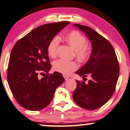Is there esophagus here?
Wrapping results in <instances>:
<instances>
[{"instance_id": "obj_1", "label": "esophagus", "mask_w": 130, "mask_h": 130, "mask_svg": "<svg viewBox=\"0 0 130 130\" xmlns=\"http://www.w3.org/2000/svg\"><path fill=\"white\" fill-rule=\"evenodd\" d=\"M63 78H65V80H67L69 79V77L66 75H63Z\"/></svg>"}]
</instances>
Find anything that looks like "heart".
<instances>
[{
	"label": "heart",
	"mask_w": 130,
	"mask_h": 130,
	"mask_svg": "<svg viewBox=\"0 0 130 130\" xmlns=\"http://www.w3.org/2000/svg\"><path fill=\"white\" fill-rule=\"evenodd\" d=\"M65 39L67 43L75 51V57L78 61L84 62L86 61L91 55V50L89 46L86 44V38L79 32L72 31L65 36ZM59 44L58 37H55L51 40L47 47V52L49 56L55 57L57 50ZM53 68L56 71L64 74H69L77 68V65L74 61H68L64 59L56 60L53 63Z\"/></svg>",
	"instance_id": "obj_1"
}]
</instances>
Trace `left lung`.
<instances>
[{
	"mask_svg": "<svg viewBox=\"0 0 130 130\" xmlns=\"http://www.w3.org/2000/svg\"><path fill=\"white\" fill-rule=\"evenodd\" d=\"M85 34L91 42V56L85 65L75 72L89 77L88 83L77 80L73 96L75 103L86 110H95L104 105L112 96L119 74L114 48L109 41L88 26L73 24Z\"/></svg>",
	"mask_w": 130,
	"mask_h": 130,
	"instance_id": "1",
	"label": "left lung"
}]
</instances>
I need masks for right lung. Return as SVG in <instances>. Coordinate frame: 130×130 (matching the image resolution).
I'll use <instances>...</instances> for the list:
<instances>
[{
  "instance_id": "add662e5",
  "label": "right lung",
  "mask_w": 130,
  "mask_h": 130,
  "mask_svg": "<svg viewBox=\"0 0 130 130\" xmlns=\"http://www.w3.org/2000/svg\"><path fill=\"white\" fill-rule=\"evenodd\" d=\"M69 21L40 26L16 42L9 57L8 83L19 104L32 111L44 109L53 100L55 91L65 79L61 73L48 75L50 62L47 47ZM47 74L39 79V72Z\"/></svg>"
}]
</instances>
